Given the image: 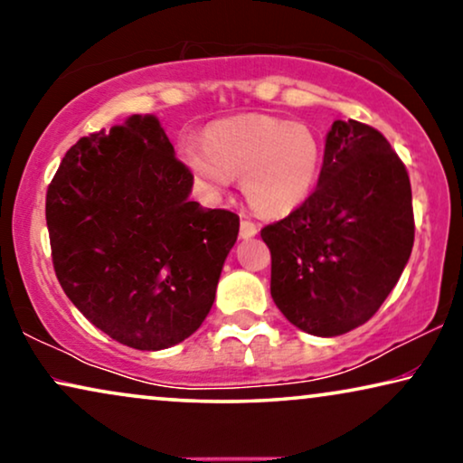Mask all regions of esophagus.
Returning <instances> with one entry per match:
<instances>
[{"instance_id": "esophagus-1", "label": "esophagus", "mask_w": 463, "mask_h": 463, "mask_svg": "<svg viewBox=\"0 0 463 463\" xmlns=\"http://www.w3.org/2000/svg\"><path fill=\"white\" fill-rule=\"evenodd\" d=\"M257 232H259V227L252 223V221H249V219L240 221V236H242V238L257 236Z\"/></svg>"}]
</instances>
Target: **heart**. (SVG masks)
Returning a JSON list of instances; mask_svg holds the SVG:
<instances>
[{"mask_svg":"<svg viewBox=\"0 0 463 463\" xmlns=\"http://www.w3.org/2000/svg\"><path fill=\"white\" fill-rule=\"evenodd\" d=\"M325 149L306 124L269 116H246L208 130L204 147L185 145L183 160L211 189L230 176L240 179L244 198L263 217H284L312 195Z\"/></svg>","mask_w":463,"mask_h":463,"instance_id":"b5f03b06","label":"heart"}]
</instances>
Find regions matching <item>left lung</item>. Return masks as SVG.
I'll list each match as a JSON object with an SVG mask.
<instances>
[{"label":"left lung","mask_w":463,"mask_h":463,"mask_svg":"<svg viewBox=\"0 0 463 463\" xmlns=\"http://www.w3.org/2000/svg\"><path fill=\"white\" fill-rule=\"evenodd\" d=\"M271 255V299L318 337L364 325L396 287L415 240L411 181L388 138L335 119L318 185L261 230Z\"/></svg>","instance_id":"8db88e82"}]
</instances>
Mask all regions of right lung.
Instances as JSON below:
<instances>
[{"mask_svg":"<svg viewBox=\"0 0 463 463\" xmlns=\"http://www.w3.org/2000/svg\"><path fill=\"white\" fill-rule=\"evenodd\" d=\"M194 175L154 116L81 137L46 192L52 265L73 306L119 344L164 350L211 312L240 217L187 198Z\"/></svg>","mask_w":463,"mask_h":463,"instance_id":"obj_1","label":"right lung"}]
</instances>
